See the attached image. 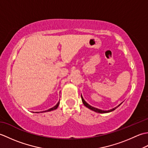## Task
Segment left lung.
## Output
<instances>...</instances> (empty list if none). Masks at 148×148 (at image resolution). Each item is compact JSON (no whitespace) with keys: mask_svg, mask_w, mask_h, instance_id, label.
<instances>
[{"mask_svg":"<svg viewBox=\"0 0 148 148\" xmlns=\"http://www.w3.org/2000/svg\"><path fill=\"white\" fill-rule=\"evenodd\" d=\"M81 99H82V102H83V104L84 105V106H86V108L90 109V110H92V111H95V112H99V113H108V112H111V111H114V110H115L117 108H118V107H119V106H120V105L121 104V103H122V102H121V103H119V104L118 106L115 107L114 108H112V109H111L108 110V111H104V110H101V109H100L94 108V107L91 106L90 104H88V103L85 101V100H84L82 95H81Z\"/></svg>","mask_w":148,"mask_h":148,"instance_id":"8db88e82","label":"left lung"}]
</instances>
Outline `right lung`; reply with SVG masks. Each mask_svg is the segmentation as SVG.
<instances>
[{"label":"right lung","instance_id":"add662e5","mask_svg":"<svg viewBox=\"0 0 148 148\" xmlns=\"http://www.w3.org/2000/svg\"><path fill=\"white\" fill-rule=\"evenodd\" d=\"M59 103H60V100L58 101V102L56 103V105H55L54 107H53V108H50L48 110H46V111H40V112H35V113H42V112H49V111H53V110H55L58 108V107L59 106Z\"/></svg>","mask_w":148,"mask_h":148}]
</instances>
